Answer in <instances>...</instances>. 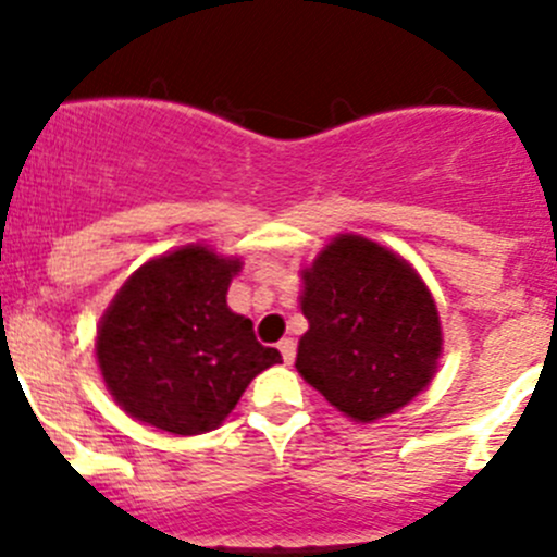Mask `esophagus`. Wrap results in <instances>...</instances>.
I'll list each match as a JSON object with an SVG mask.
<instances>
[{
    "label": "esophagus",
    "instance_id": "34e87169",
    "mask_svg": "<svg viewBox=\"0 0 557 557\" xmlns=\"http://www.w3.org/2000/svg\"><path fill=\"white\" fill-rule=\"evenodd\" d=\"M277 347H280V352H283V361H285V363H294V358H296V342H294V339H283Z\"/></svg>",
    "mask_w": 557,
    "mask_h": 557
}]
</instances>
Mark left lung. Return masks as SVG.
Wrapping results in <instances>:
<instances>
[{
	"mask_svg": "<svg viewBox=\"0 0 557 557\" xmlns=\"http://www.w3.org/2000/svg\"><path fill=\"white\" fill-rule=\"evenodd\" d=\"M296 369L356 423L407 407L431 385L442 358L436 301L418 269L391 247L336 234L301 269Z\"/></svg>",
	"mask_w": 557,
	"mask_h": 557,
	"instance_id": "left-lung-1",
	"label": "left lung"
}]
</instances>
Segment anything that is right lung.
<instances>
[{
  "label": "right lung",
  "instance_id": "right-lung-1",
  "mask_svg": "<svg viewBox=\"0 0 557 557\" xmlns=\"http://www.w3.org/2000/svg\"><path fill=\"white\" fill-rule=\"evenodd\" d=\"M243 269L210 245H183L145 261L97 325L102 380L128 418L174 436L218 429L252 377L280 363L252 323L228 310Z\"/></svg>",
  "mask_w": 557,
  "mask_h": 557
}]
</instances>
